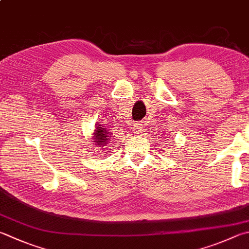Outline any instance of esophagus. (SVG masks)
<instances>
[{"label":"esophagus","mask_w":249,"mask_h":249,"mask_svg":"<svg viewBox=\"0 0 249 249\" xmlns=\"http://www.w3.org/2000/svg\"><path fill=\"white\" fill-rule=\"evenodd\" d=\"M143 128H144V126H143L142 124H141V123H135V124H133V132L137 133V134L142 133L143 130H144Z\"/></svg>","instance_id":"obj_1"}]
</instances>
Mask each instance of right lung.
Here are the masks:
<instances>
[{
    "instance_id": "obj_1",
    "label": "right lung",
    "mask_w": 249,
    "mask_h": 249,
    "mask_svg": "<svg viewBox=\"0 0 249 249\" xmlns=\"http://www.w3.org/2000/svg\"><path fill=\"white\" fill-rule=\"evenodd\" d=\"M105 125L102 124H96V129H95V133L93 134V142L95 143L96 146L101 147V146H105L109 143L110 140V132L107 128H104Z\"/></svg>"
}]
</instances>
